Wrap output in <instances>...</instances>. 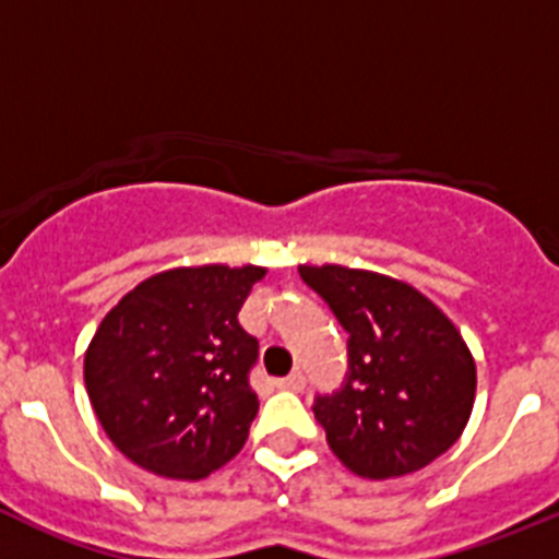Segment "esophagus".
<instances>
[{"instance_id": "34e87169", "label": "esophagus", "mask_w": 559, "mask_h": 559, "mask_svg": "<svg viewBox=\"0 0 559 559\" xmlns=\"http://www.w3.org/2000/svg\"><path fill=\"white\" fill-rule=\"evenodd\" d=\"M305 386V378L302 372H290L288 378H280L276 380V389H285V392H299Z\"/></svg>"}]
</instances>
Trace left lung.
Returning a JSON list of instances; mask_svg holds the SVG:
<instances>
[{
    "mask_svg": "<svg viewBox=\"0 0 559 559\" xmlns=\"http://www.w3.org/2000/svg\"><path fill=\"white\" fill-rule=\"evenodd\" d=\"M349 333L344 386L319 394L330 451L364 478L423 471L462 437L476 400V360L428 296L386 274L299 265Z\"/></svg>",
    "mask_w": 559,
    "mask_h": 559,
    "instance_id": "left-lung-1",
    "label": "left lung"
}]
</instances>
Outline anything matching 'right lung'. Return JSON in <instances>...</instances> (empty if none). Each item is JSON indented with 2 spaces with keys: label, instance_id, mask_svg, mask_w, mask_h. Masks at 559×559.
Segmentation results:
<instances>
[{
  "label": "right lung",
  "instance_id": "1",
  "mask_svg": "<svg viewBox=\"0 0 559 559\" xmlns=\"http://www.w3.org/2000/svg\"><path fill=\"white\" fill-rule=\"evenodd\" d=\"M260 265H195L147 276L106 313L83 360L103 431L133 464L204 478L240 453L260 400V344L237 322Z\"/></svg>",
  "mask_w": 559,
  "mask_h": 559
}]
</instances>
